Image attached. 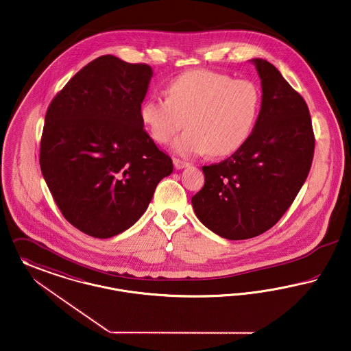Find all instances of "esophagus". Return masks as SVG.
Returning <instances> with one entry per match:
<instances>
[{"label": "esophagus", "mask_w": 351, "mask_h": 351, "mask_svg": "<svg viewBox=\"0 0 351 351\" xmlns=\"http://www.w3.org/2000/svg\"><path fill=\"white\" fill-rule=\"evenodd\" d=\"M173 164H174V167H176L177 170L189 167V162H184V161H181V160H178V158H174V160H173Z\"/></svg>", "instance_id": "1"}]
</instances>
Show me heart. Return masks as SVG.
I'll list each match as a JSON object with an SVG mask.
<instances>
[{"label":"heart","instance_id":"heart-1","mask_svg":"<svg viewBox=\"0 0 351 351\" xmlns=\"http://www.w3.org/2000/svg\"><path fill=\"white\" fill-rule=\"evenodd\" d=\"M261 104L258 86L247 79L194 70L176 77L167 86V97L152 96L141 104V120L152 138L173 144L176 153L191 157L210 152L228 156L241 148L255 128Z\"/></svg>","mask_w":351,"mask_h":351}]
</instances>
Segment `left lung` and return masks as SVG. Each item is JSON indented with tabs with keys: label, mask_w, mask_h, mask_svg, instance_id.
<instances>
[{
	"label": "left lung",
	"mask_w": 351,
	"mask_h": 351,
	"mask_svg": "<svg viewBox=\"0 0 351 351\" xmlns=\"http://www.w3.org/2000/svg\"><path fill=\"white\" fill-rule=\"evenodd\" d=\"M261 106L252 134L231 157L203 167L191 204L203 224L228 240L250 239L276 224L305 182L314 153L302 96L269 62L254 58Z\"/></svg>",
	"instance_id": "8db88e82"
}]
</instances>
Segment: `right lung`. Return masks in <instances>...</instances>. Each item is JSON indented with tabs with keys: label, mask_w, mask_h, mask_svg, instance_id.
Here are the masks:
<instances>
[{
	"label": "right lung",
	"mask_w": 351,
	"mask_h": 351,
	"mask_svg": "<svg viewBox=\"0 0 351 351\" xmlns=\"http://www.w3.org/2000/svg\"><path fill=\"white\" fill-rule=\"evenodd\" d=\"M153 71L103 56L84 66L53 99L45 117L39 164L63 217L107 239L147 211L171 158L141 120Z\"/></svg>",
	"instance_id": "obj_1"
}]
</instances>
